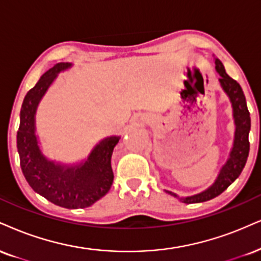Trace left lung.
Returning a JSON list of instances; mask_svg holds the SVG:
<instances>
[{
    "instance_id": "8db88e82",
    "label": "left lung",
    "mask_w": 261,
    "mask_h": 261,
    "mask_svg": "<svg viewBox=\"0 0 261 261\" xmlns=\"http://www.w3.org/2000/svg\"><path fill=\"white\" fill-rule=\"evenodd\" d=\"M215 69L220 75L219 81H220L222 90L225 91L226 95L230 98L232 111H233L234 126H236L233 146H232L230 156L221 168L215 182L208 190L203 191L198 194H194V196L182 197V198H180L174 192L165 191L166 193L176 197L181 202L186 204L206 202V200L215 198L219 194H221L232 182L240 176L247 163L248 154H249V140H248V136H249L250 131V114L247 108L246 97H244L240 84L236 80L232 79L231 76H228L224 65L219 59H215Z\"/></svg>"
}]
</instances>
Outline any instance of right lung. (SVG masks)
Wrapping results in <instances>:
<instances>
[{"instance_id":"obj_1","label":"right lung","mask_w":261,"mask_h":261,"mask_svg":"<svg viewBox=\"0 0 261 261\" xmlns=\"http://www.w3.org/2000/svg\"><path fill=\"white\" fill-rule=\"evenodd\" d=\"M70 67V63L56 64L27 93L20 109L17 148L25 180L36 193L63 208L83 209L92 205L111 190L114 178L112 154L120 137L111 136L99 141L86 161L77 165L59 164L42 154L35 135L37 106L58 73Z\"/></svg>"}]
</instances>
